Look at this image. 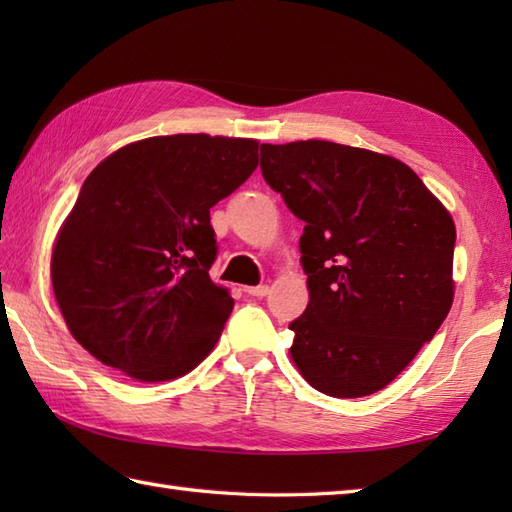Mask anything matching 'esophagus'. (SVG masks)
<instances>
[{
    "label": "esophagus",
    "instance_id": "obj_1",
    "mask_svg": "<svg viewBox=\"0 0 512 512\" xmlns=\"http://www.w3.org/2000/svg\"><path fill=\"white\" fill-rule=\"evenodd\" d=\"M244 292L246 295H250V297H266L268 295V286L266 284H262V286H253V288H244Z\"/></svg>",
    "mask_w": 512,
    "mask_h": 512
}]
</instances>
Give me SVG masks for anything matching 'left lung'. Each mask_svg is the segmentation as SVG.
Returning a JSON list of instances; mask_svg holds the SVG:
<instances>
[{
	"instance_id": "obj_1",
	"label": "left lung",
	"mask_w": 512,
	"mask_h": 512,
	"mask_svg": "<svg viewBox=\"0 0 512 512\" xmlns=\"http://www.w3.org/2000/svg\"><path fill=\"white\" fill-rule=\"evenodd\" d=\"M264 180L306 222V312L290 354L325 396L387 387L453 303L455 224L405 162L328 140L262 145Z\"/></svg>"
}]
</instances>
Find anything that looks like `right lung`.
<instances>
[{"label":"right lung","mask_w":512,"mask_h":512,"mask_svg":"<svg viewBox=\"0 0 512 512\" xmlns=\"http://www.w3.org/2000/svg\"><path fill=\"white\" fill-rule=\"evenodd\" d=\"M257 140L154 136L85 178L52 250V288L72 336L143 383L184 376L220 339L233 297L209 268L211 206L257 169Z\"/></svg>","instance_id":"1"}]
</instances>
